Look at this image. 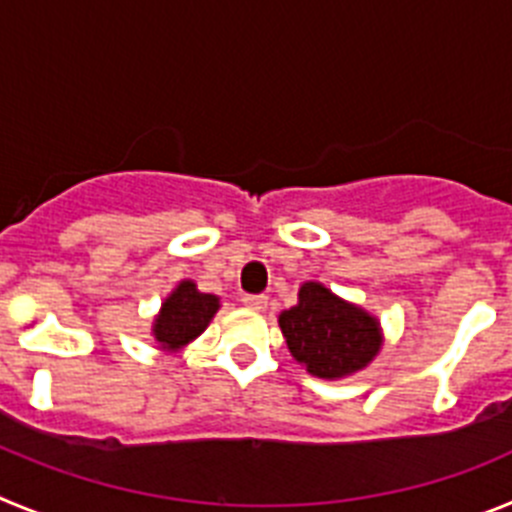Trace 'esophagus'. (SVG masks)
Segmentation results:
<instances>
[{"label": "esophagus", "instance_id": "esophagus-1", "mask_svg": "<svg viewBox=\"0 0 512 512\" xmlns=\"http://www.w3.org/2000/svg\"><path fill=\"white\" fill-rule=\"evenodd\" d=\"M266 302H269V297H266V295H246V297H243V305L251 307V310H266Z\"/></svg>", "mask_w": 512, "mask_h": 512}]
</instances>
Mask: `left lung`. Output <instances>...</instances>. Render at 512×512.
<instances>
[{"label": "left lung", "mask_w": 512, "mask_h": 512, "mask_svg": "<svg viewBox=\"0 0 512 512\" xmlns=\"http://www.w3.org/2000/svg\"><path fill=\"white\" fill-rule=\"evenodd\" d=\"M279 328L312 377L341 379L372 364L382 348L377 318L336 297L320 282H305L297 305L279 315Z\"/></svg>", "instance_id": "left-lung-1"}]
</instances>
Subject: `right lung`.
<instances>
[{
    "label": "right lung",
    "instance_id": "1",
    "mask_svg": "<svg viewBox=\"0 0 512 512\" xmlns=\"http://www.w3.org/2000/svg\"><path fill=\"white\" fill-rule=\"evenodd\" d=\"M217 310L220 300L215 295H205L197 289V284L184 279L166 297L161 312L153 320V338L164 351H179L200 336Z\"/></svg>",
    "mask_w": 512,
    "mask_h": 512
}]
</instances>
